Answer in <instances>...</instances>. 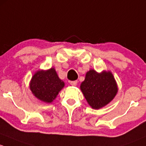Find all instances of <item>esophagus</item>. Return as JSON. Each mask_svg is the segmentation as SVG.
<instances>
[{
  "mask_svg": "<svg viewBox=\"0 0 146 146\" xmlns=\"http://www.w3.org/2000/svg\"><path fill=\"white\" fill-rule=\"evenodd\" d=\"M70 84H71L72 86H76V84H77V81H72V82H70Z\"/></svg>",
  "mask_w": 146,
  "mask_h": 146,
  "instance_id": "1",
  "label": "esophagus"
}]
</instances>
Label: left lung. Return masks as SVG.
I'll list each match as a JSON object with an SVG mask.
<instances>
[{"instance_id": "1", "label": "left lung", "mask_w": 146, "mask_h": 146, "mask_svg": "<svg viewBox=\"0 0 146 146\" xmlns=\"http://www.w3.org/2000/svg\"><path fill=\"white\" fill-rule=\"evenodd\" d=\"M80 88L88 103L94 109L108 104L117 92V86L112 73L98 74L94 70L86 73Z\"/></svg>"}]
</instances>
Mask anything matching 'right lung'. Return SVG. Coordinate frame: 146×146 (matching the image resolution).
Returning <instances> with one entry per match:
<instances>
[{"mask_svg":"<svg viewBox=\"0 0 146 146\" xmlns=\"http://www.w3.org/2000/svg\"><path fill=\"white\" fill-rule=\"evenodd\" d=\"M64 84L59 79L55 69L48 71H38L30 82V89L34 96L46 103H51L64 87Z\"/></svg>","mask_w":146,"mask_h":146,"instance_id":"right-lung-1","label":"right lung"}]
</instances>
